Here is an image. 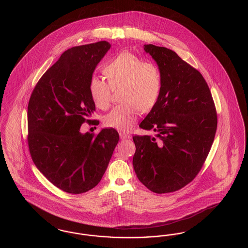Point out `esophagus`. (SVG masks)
Segmentation results:
<instances>
[{
	"label": "esophagus",
	"mask_w": 248,
	"mask_h": 248,
	"mask_svg": "<svg viewBox=\"0 0 248 248\" xmlns=\"http://www.w3.org/2000/svg\"><path fill=\"white\" fill-rule=\"evenodd\" d=\"M120 138L121 139H130L131 138V135L126 133H124V132H120Z\"/></svg>",
	"instance_id": "34e87169"
}]
</instances>
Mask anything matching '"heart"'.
I'll return each instance as SVG.
<instances>
[{"instance_id": "b5f03b06", "label": "heart", "mask_w": 248, "mask_h": 248, "mask_svg": "<svg viewBox=\"0 0 248 248\" xmlns=\"http://www.w3.org/2000/svg\"><path fill=\"white\" fill-rule=\"evenodd\" d=\"M104 74L108 83L95 76L91 79V97L96 107L105 110L110 105L112 90L121 88L124 103L107 113L104 123L108 127L127 130L135 124L140 109L147 112L156 104L162 89L160 70L134 53L122 52L106 64Z\"/></svg>"}]
</instances>
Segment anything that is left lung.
I'll return each mask as SVG.
<instances>
[{
  "instance_id": "obj_1",
  "label": "left lung",
  "mask_w": 248,
  "mask_h": 248,
  "mask_svg": "<svg viewBox=\"0 0 248 248\" xmlns=\"http://www.w3.org/2000/svg\"><path fill=\"white\" fill-rule=\"evenodd\" d=\"M162 75L155 105L139 126L156 137L135 135L133 165L138 179L156 194L194 180L214 142L217 114L203 75L170 49L144 45Z\"/></svg>"
}]
</instances>
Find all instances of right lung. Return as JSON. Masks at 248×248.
<instances>
[{"label": "right lung", "mask_w": 248, "mask_h": 248, "mask_svg": "<svg viewBox=\"0 0 248 248\" xmlns=\"http://www.w3.org/2000/svg\"><path fill=\"white\" fill-rule=\"evenodd\" d=\"M108 42L68 49L41 77L28 104V145L38 170L53 186L83 194L102 179L119 141L113 128L97 135L80 128L95 111L89 83Z\"/></svg>", "instance_id": "right-lung-1"}]
</instances>
